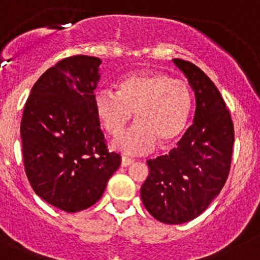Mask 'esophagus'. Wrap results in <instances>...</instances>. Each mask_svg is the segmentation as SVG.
I'll list each match as a JSON object with an SVG mask.
<instances>
[{
    "label": "esophagus",
    "instance_id": "34e87169",
    "mask_svg": "<svg viewBox=\"0 0 260 260\" xmlns=\"http://www.w3.org/2000/svg\"><path fill=\"white\" fill-rule=\"evenodd\" d=\"M131 164H134V160L133 159H129V157H125V156L121 157V167L122 168L129 167V165H131Z\"/></svg>",
    "mask_w": 260,
    "mask_h": 260
}]
</instances>
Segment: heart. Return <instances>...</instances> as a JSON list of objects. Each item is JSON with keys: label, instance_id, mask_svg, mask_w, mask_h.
Returning a JSON list of instances; mask_svg holds the SVG:
<instances>
[{"label": "heart", "instance_id": "obj_1", "mask_svg": "<svg viewBox=\"0 0 260 260\" xmlns=\"http://www.w3.org/2000/svg\"><path fill=\"white\" fill-rule=\"evenodd\" d=\"M92 105L101 126L110 136H119L131 117L136 124L112 143L126 155H144L157 144L167 148L180 139L188 125L192 96L188 85L156 71L126 75L117 92L98 89Z\"/></svg>", "mask_w": 260, "mask_h": 260}]
</instances>
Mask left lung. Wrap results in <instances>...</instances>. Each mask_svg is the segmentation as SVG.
<instances>
[{
    "label": "left lung",
    "mask_w": 260,
    "mask_h": 260,
    "mask_svg": "<svg viewBox=\"0 0 260 260\" xmlns=\"http://www.w3.org/2000/svg\"><path fill=\"white\" fill-rule=\"evenodd\" d=\"M173 61L194 90V122L169 154L148 160L150 171L140 194L156 220L183 224L199 216L223 189L232 162L234 125L209 77L189 61Z\"/></svg>",
    "instance_id": "8db88e82"
}]
</instances>
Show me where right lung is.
<instances>
[{"instance_id": "add662e5", "label": "right lung", "mask_w": 260, "mask_h": 260, "mask_svg": "<svg viewBox=\"0 0 260 260\" xmlns=\"http://www.w3.org/2000/svg\"><path fill=\"white\" fill-rule=\"evenodd\" d=\"M101 60L66 57L41 75L21 120L25 171L34 191L76 213L95 204L121 157L110 152L92 105Z\"/></svg>"}]
</instances>
